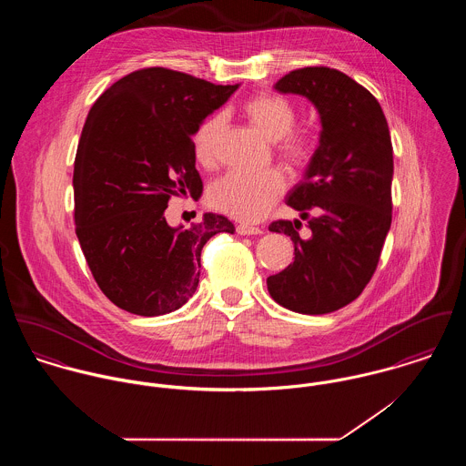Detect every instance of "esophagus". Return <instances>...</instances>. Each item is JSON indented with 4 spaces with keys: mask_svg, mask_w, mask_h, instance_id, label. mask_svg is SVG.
I'll list each match as a JSON object with an SVG mask.
<instances>
[{
    "mask_svg": "<svg viewBox=\"0 0 466 466\" xmlns=\"http://www.w3.org/2000/svg\"><path fill=\"white\" fill-rule=\"evenodd\" d=\"M237 233L238 235H260L262 229L260 228H255V226H249V224H238L237 226Z\"/></svg>",
    "mask_w": 466,
    "mask_h": 466,
    "instance_id": "obj_1",
    "label": "esophagus"
}]
</instances>
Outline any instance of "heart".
I'll return each instance as SVG.
<instances>
[{
	"label": "heart",
	"mask_w": 466,
	"mask_h": 466,
	"mask_svg": "<svg viewBox=\"0 0 466 466\" xmlns=\"http://www.w3.org/2000/svg\"><path fill=\"white\" fill-rule=\"evenodd\" d=\"M249 124L267 137L276 141L278 154L292 167H307L314 156V143L307 134L290 133L296 124V109L292 104L272 93H260L248 98L242 106ZM226 126V118L215 113L204 118L192 134V148L198 163L208 167L215 161L217 147ZM285 192V177L279 170L262 174L229 172L217 179L209 190V204L242 222H255L266 217L267 211Z\"/></svg>",
	"instance_id": "b5f03b06"
}]
</instances>
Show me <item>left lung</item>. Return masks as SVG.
I'll use <instances>...</instances> for the list:
<instances>
[{
    "instance_id": "8db88e82",
    "label": "left lung",
    "mask_w": 466,
    "mask_h": 466,
    "mask_svg": "<svg viewBox=\"0 0 466 466\" xmlns=\"http://www.w3.org/2000/svg\"><path fill=\"white\" fill-rule=\"evenodd\" d=\"M274 89L305 96L321 118L319 145L287 204L309 219L276 220L268 231L294 242V262L267 278L270 298L299 314L319 316L357 299L371 279L391 228L393 145L377 98L332 67L294 69Z\"/></svg>"
}]
</instances>
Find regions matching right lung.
Masks as SVG:
<instances>
[{"label":"right lung","instance_id":"obj_1","mask_svg":"<svg viewBox=\"0 0 466 466\" xmlns=\"http://www.w3.org/2000/svg\"><path fill=\"white\" fill-rule=\"evenodd\" d=\"M167 69H137L93 104L75 170L76 237L102 292L136 316L181 309L198 290L200 251L235 233L222 215L192 228L168 226V200L199 198L192 134L238 89Z\"/></svg>","mask_w":466,"mask_h":466}]
</instances>
